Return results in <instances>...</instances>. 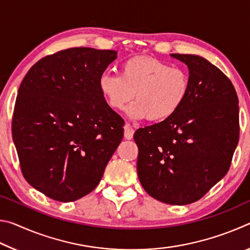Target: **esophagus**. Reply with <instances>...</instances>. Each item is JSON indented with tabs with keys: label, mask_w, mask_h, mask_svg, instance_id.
<instances>
[{
	"label": "esophagus",
	"mask_w": 250,
	"mask_h": 250,
	"mask_svg": "<svg viewBox=\"0 0 250 250\" xmlns=\"http://www.w3.org/2000/svg\"><path fill=\"white\" fill-rule=\"evenodd\" d=\"M134 134V129L131 126L130 124H125V138L126 140H131L133 138Z\"/></svg>",
	"instance_id": "1"
}]
</instances>
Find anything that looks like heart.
I'll use <instances>...</instances> for the list:
<instances>
[{"label":"heart","mask_w":250,"mask_h":250,"mask_svg":"<svg viewBox=\"0 0 250 250\" xmlns=\"http://www.w3.org/2000/svg\"><path fill=\"white\" fill-rule=\"evenodd\" d=\"M98 86L112 109L122 110L134 95L135 101L126 110L129 117L158 122L172 117L183 105L191 78L181 67H172L158 58L135 56L122 62L120 75L101 74Z\"/></svg>","instance_id":"b5f03b06"}]
</instances>
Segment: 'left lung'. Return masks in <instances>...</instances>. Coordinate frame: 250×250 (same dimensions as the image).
<instances>
[{
    "mask_svg": "<svg viewBox=\"0 0 250 250\" xmlns=\"http://www.w3.org/2000/svg\"><path fill=\"white\" fill-rule=\"evenodd\" d=\"M188 66L191 89L172 117L135 131L138 176L155 200L186 205L200 200L229 170L239 139L234 86L197 55L171 54Z\"/></svg>",
    "mask_w": 250,
    "mask_h": 250,
    "instance_id": "obj_1",
    "label": "left lung"
}]
</instances>
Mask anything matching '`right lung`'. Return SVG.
I'll return each instance as SVG.
<instances>
[{"instance_id": "1", "label": "right lung", "mask_w": 250, "mask_h": 250, "mask_svg": "<svg viewBox=\"0 0 250 250\" xmlns=\"http://www.w3.org/2000/svg\"><path fill=\"white\" fill-rule=\"evenodd\" d=\"M116 58V50H61L40 59L21 83L12 119L21 170L55 201L94 191L124 138L125 121L98 86Z\"/></svg>"}]
</instances>
